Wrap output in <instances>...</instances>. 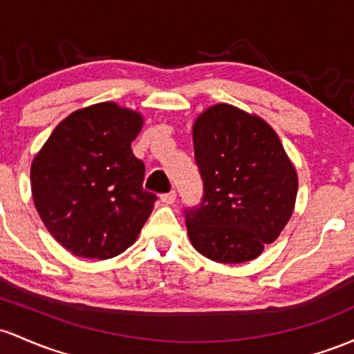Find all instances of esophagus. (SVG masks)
I'll return each instance as SVG.
<instances>
[{
  "mask_svg": "<svg viewBox=\"0 0 354 354\" xmlns=\"http://www.w3.org/2000/svg\"><path fill=\"white\" fill-rule=\"evenodd\" d=\"M161 201L166 205H173L174 201H176V193L174 192H169V193H165V195H161Z\"/></svg>",
  "mask_w": 354,
  "mask_h": 354,
  "instance_id": "esophagus-1",
  "label": "esophagus"
}]
</instances>
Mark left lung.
Returning a JSON list of instances; mask_svg holds the SVG:
<instances>
[{"label":"left lung","mask_w":354,"mask_h":354,"mask_svg":"<svg viewBox=\"0 0 354 354\" xmlns=\"http://www.w3.org/2000/svg\"><path fill=\"white\" fill-rule=\"evenodd\" d=\"M203 180L198 207L185 208L193 247L220 263L257 259L292 215L297 173L263 119L228 104L207 109L193 126Z\"/></svg>","instance_id":"8db88e82"}]
</instances>
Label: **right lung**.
Masks as SVG:
<instances>
[{
	"instance_id": "right-lung-1",
	"label": "right lung",
	"mask_w": 354,
	"mask_h": 354,
	"mask_svg": "<svg viewBox=\"0 0 354 354\" xmlns=\"http://www.w3.org/2000/svg\"><path fill=\"white\" fill-rule=\"evenodd\" d=\"M142 115L114 102L70 114L32 162L35 208L53 239L82 259L133 245L158 196L142 188L145 162L131 149Z\"/></svg>"
}]
</instances>
